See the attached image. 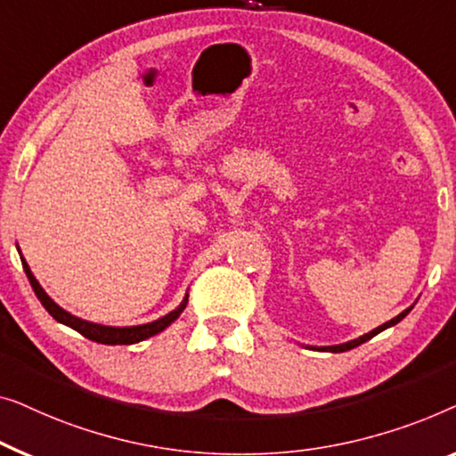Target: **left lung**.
I'll return each instance as SVG.
<instances>
[{
    "instance_id": "obj_1",
    "label": "left lung",
    "mask_w": 456,
    "mask_h": 456,
    "mask_svg": "<svg viewBox=\"0 0 456 456\" xmlns=\"http://www.w3.org/2000/svg\"><path fill=\"white\" fill-rule=\"evenodd\" d=\"M411 307H413V305H411ZM411 307H407V310H405V312H401L399 316H396V318L388 320V322H384L382 326H378V329H374L371 332H368V335H363V337L355 338V341H349V343H343V345H332V347H322V351H332V354H341V351H349V349H354V347H359V345H362V343L370 341L371 337H376L378 332H382L384 329H388V326H395L396 322H401V320L405 318L409 312H411Z\"/></svg>"
}]
</instances>
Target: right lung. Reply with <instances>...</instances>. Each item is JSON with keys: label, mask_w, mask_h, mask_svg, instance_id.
<instances>
[{"label": "right lung", "mask_w": 456, "mask_h": 456, "mask_svg": "<svg viewBox=\"0 0 456 456\" xmlns=\"http://www.w3.org/2000/svg\"><path fill=\"white\" fill-rule=\"evenodd\" d=\"M22 260V266H24V273H27V277L30 281V285H33V291L41 301L45 310H47L51 316H53L57 322L69 326V329L78 330L82 337L91 338L94 343H102V345H134V343H140L144 341V338L149 337H155L159 332L165 330L167 326H169L173 320L179 318V314L185 310V304H188V297H185L182 304H179L177 310H173L167 314V316L155 320V322H149V324H140V326H124V329H118V326H102V324H94V322H86V320H80L72 316V314L61 310L60 305L55 304L53 299L49 297L47 293L43 291V287L38 285V281L33 277V273H30V268L27 265V260Z\"/></svg>", "instance_id": "1"}]
</instances>
